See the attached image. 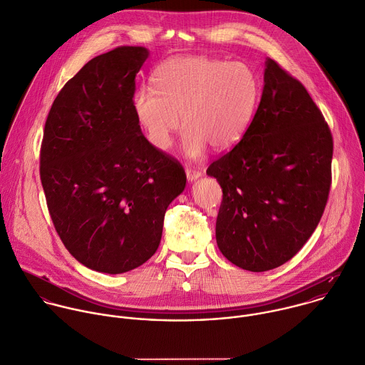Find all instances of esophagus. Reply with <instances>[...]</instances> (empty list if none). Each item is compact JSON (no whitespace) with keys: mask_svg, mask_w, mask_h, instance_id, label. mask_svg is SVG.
<instances>
[{"mask_svg":"<svg viewBox=\"0 0 365 365\" xmlns=\"http://www.w3.org/2000/svg\"><path fill=\"white\" fill-rule=\"evenodd\" d=\"M185 175H187L188 182H192V181L198 180V178L202 175V173L198 171V170H195V168H187V170H185Z\"/></svg>","mask_w":365,"mask_h":365,"instance_id":"esophagus-1","label":"esophagus"}]
</instances>
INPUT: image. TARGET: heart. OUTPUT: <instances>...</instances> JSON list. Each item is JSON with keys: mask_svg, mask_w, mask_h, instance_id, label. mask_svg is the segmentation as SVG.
I'll return each mask as SVG.
<instances>
[{"mask_svg": "<svg viewBox=\"0 0 365 365\" xmlns=\"http://www.w3.org/2000/svg\"><path fill=\"white\" fill-rule=\"evenodd\" d=\"M154 88L133 96V110L150 144L167 150L182 120V151L195 160L208 145L225 150L251 127L261 101L258 74L245 63L178 57L160 66Z\"/></svg>", "mask_w": 365, "mask_h": 365, "instance_id": "heart-1", "label": "heart"}]
</instances>
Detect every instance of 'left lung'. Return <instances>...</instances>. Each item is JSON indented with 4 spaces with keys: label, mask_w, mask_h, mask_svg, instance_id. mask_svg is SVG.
I'll list each match as a JSON object with an SVG mask.
<instances>
[{
    "label": "left lung",
    "mask_w": 365,
    "mask_h": 365,
    "mask_svg": "<svg viewBox=\"0 0 365 365\" xmlns=\"http://www.w3.org/2000/svg\"><path fill=\"white\" fill-rule=\"evenodd\" d=\"M332 137L304 88L265 60L257 115L207 174L222 188L215 238L222 255L252 272L291 259L315 231L331 185Z\"/></svg>",
    "instance_id": "1"
}]
</instances>
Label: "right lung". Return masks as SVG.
<instances>
[{
	"label": "right lung",
	"mask_w": 365,
	"mask_h": 365,
	"mask_svg": "<svg viewBox=\"0 0 365 365\" xmlns=\"http://www.w3.org/2000/svg\"><path fill=\"white\" fill-rule=\"evenodd\" d=\"M144 47L88 61L60 91L46 121L40 175L54 227L90 269L123 274L150 259L182 167L143 135L133 110Z\"/></svg>",
	"instance_id": "1"
}]
</instances>
